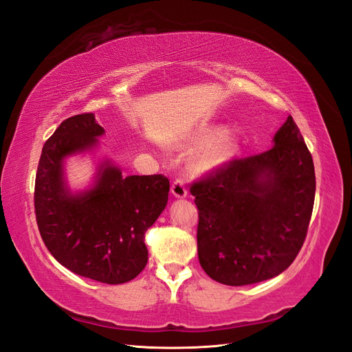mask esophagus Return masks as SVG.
I'll use <instances>...</instances> for the list:
<instances>
[{"label": "esophagus", "mask_w": 352, "mask_h": 352, "mask_svg": "<svg viewBox=\"0 0 352 352\" xmlns=\"http://www.w3.org/2000/svg\"><path fill=\"white\" fill-rule=\"evenodd\" d=\"M170 193H173L175 197H186L187 196V188L183 183V179L177 178L175 182L170 186Z\"/></svg>", "instance_id": "1"}]
</instances>
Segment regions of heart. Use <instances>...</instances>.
Returning <instances> with one entry per match:
<instances>
[{
	"instance_id": "b5f03b06",
	"label": "heart",
	"mask_w": 352,
	"mask_h": 352,
	"mask_svg": "<svg viewBox=\"0 0 352 352\" xmlns=\"http://www.w3.org/2000/svg\"><path fill=\"white\" fill-rule=\"evenodd\" d=\"M193 147L197 150L206 148L197 159V168L202 170H212L223 166L236 156L239 143L234 137L224 135L223 129L208 128L195 137Z\"/></svg>"
}]
</instances>
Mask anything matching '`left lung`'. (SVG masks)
Listing matches in <instances>:
<instances>
[{
    "label": "left lung",
    "mask_w": 352,
    "mask_h": 352,
    "mask_svg": "<svg viewBox=\"0 0 352 352\" xmlns=\"http://www.w3.org/2000/svg\"><path fill=\"white\" fill-rule=\"evenodd\" d=\"M199 210L197 255L218 283L276 277L302 248L316 196L313 156L289 116L274 147L233 157L190 184Z\"/></svg>",
    "instance_id": "1"
}]
</instances>
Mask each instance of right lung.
<instances>
[{"instance_id":"1","label":"right lung","mask_w":352,"mask_h":352,"mask_svg":"<svg viewBox=\"0 0 352 352\" xmlns=\"http://www.w3.org/2000/svg\"><path fill=\"white\" fill-rule=\"evenodd\" d=\"M104 129L93 113L65 119L39 157L34 205L39 234L60 264L75 274L120 285L144 270V234L168 204L169 179L162 174L129 175L103 165L96 186L72 196L63 183L67 155L93 147Z\"/></svg>"}]
</instances>
